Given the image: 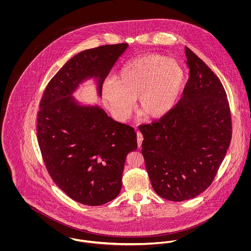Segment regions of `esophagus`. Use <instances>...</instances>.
<instances>
[{"label":"esophagus","mask_w":251,"mask_h":251,"mask_svg":"<svg viewBox=\"0 0 251 251\" xmlns=\"http://www.w3.org/2000/svg\"><path fill=\"white\" fill-rule=\"evenodd\" d=\"M142 141H143V135L140 131H137V145H138V148L141 147Z\"/></svg>","instance_id":"obj_1"}]
</instances>
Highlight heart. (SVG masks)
<instances>
[{
  "label": "heart",
  "mask_w": 251,
  "mask_h": 251,
  "mask_svg": "<svg viewBox=\"0 0 251 251\" xmlns=\"http://www.w3.org/2000/svg\"><path fill=\"white\" fill-rule=\"evenodd\" d=\"M184 83L185 73L179 62L161 54H145L125 64L117 81L107 79L102 96L120 120L131 117L138 96L139 105L148 116L160 119L175 106Z\"/></svg>",
  "instance_id": "1"
}]
</instances>
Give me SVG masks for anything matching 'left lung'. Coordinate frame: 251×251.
<instances>
[{"mask_svg":"<svg viewBox=\"0 0 251 251\" xmlns=\"http://www.w3.org/2000/svg\"><path fill=\"white\" fill-rule=\"evenodd\" d=\"M184 50L190 76L181 99L167 115L138 128L151 185L171 201L194 199L212 184L232 133L223 84L190 49Z\"/></svg>","mask_w":251,"mask_h":251,"instance_id":"8db88e82","label":"left lung"}]
</instances>
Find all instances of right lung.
<instances>
[{
	"instance_id": "obj_1",
	"label": "right lung",
	"mask_w": 251,
	"mask_h": 251,
	"mask_svg": "<svg viewBox=\"0 0 251 251\" xmlns=\"http://www.w3.org/2000/svg\"><path fill=\"white\" fill-rule=\"evenodd\" d=\"M127 43L85 50L57 72L41 98L36 133L45 167L71 199L99 206L116 199L129 152L137 149L136 132L99 106L80 105L72 97L84 80L102 84Z\"/></svg>"
}]
</instances>
